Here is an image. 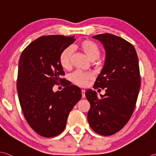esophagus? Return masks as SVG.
<instances>
[{
    "mask_svg": "<svg viewBox=\"0 0 156 156\" xmlns=\"http://www.w3.org/2000/svg\"><path fill=\"white\" fill-rule=\"evenodd\" d=\"M81 93H82V98H85V90L83 89L81 90Z\"/></svg>",
    "mask_w": 156,
    "mask_h": 156,
    "instance_id": "esophagus-1",
    "label": "esophagus"
}]
</instances>
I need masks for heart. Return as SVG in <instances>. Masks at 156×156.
Masks as SVG:
<instances>
[{
    "label": "heart",
    "instance_id": "obj_1",
    "mask_svg": "<svg viewBox=\"0 0 156 156\" xmlns=\"http://www.w3.org/2000/svg\"><path fill=\"white\" fill-rule=\"evenodd\" d=\"M76 46L90 61H93L97 60L100 56L101 50L100 47L95 42L89 39H83L79 42ZM72 54V52L70 48H67L62 51L59 57V63L63 69L69 70L71 68ZM95 64L100 65V61H97L95 62ZM70 78L71 81L76 85L85 87L87 85L88 82L93 79V75L89 73H83L77 71L72 73Z\"/></svg>",
    "mask_w": 156,
    "mask_h": 156
}]
</instances>
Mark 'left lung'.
I'll use <instances>...</instances> for the list:
<instances>
[{
	"mask_svg": "<svg viewBox=\"0 0 156 156\" xmlns=\"http://www.w3.org/2000/svg\"><path fill=\"white\" fill-rule=\"evenodd\" d=\"M101 41L106 50V60L93 88L105 89L98 98L91 89L85 93L90 108L87 119L93 131L110 136L128 122L134 112L140 87L138 56L134 46L110 33L93 37Z\"/></svg>",
	"mask_w": 156,
	"mask_h": 156,
	"instance_id": "8db88e82",
	"label": "left lung"
}]
</instances>
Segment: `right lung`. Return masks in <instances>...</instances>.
I'll return each instance as SVG.
<instances>
[{
    "label": "right lung",
    "mask_w": 156,
    "mask_h": 156,
    "mask_svg": "<svg viewBox=\"0 0 156 156\" xmlns=\"http://www.w3.org/2000/svg\"><path fill=\"white\" fill-rule=\"evenodd\" d=\"M64 35L42 36L25 48L20 57L17 90L21 108L28 123L41 136H56L66 127L71 110L82 98L81 90L66 83L59 63L62 51L76 39ZM63 83L61 92L55 84Z\"/></svg>",
    "instance_id": "add662e5"
}]
</instances>
